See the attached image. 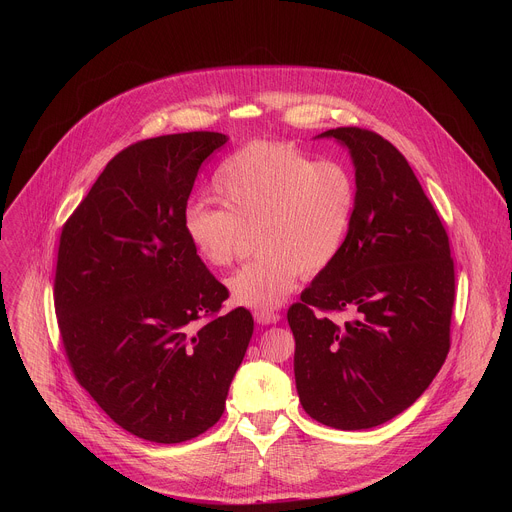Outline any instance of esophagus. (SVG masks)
<instances>
[{"instance_id":"34e87169","label":"esophagus","mask_w":512,"mask_h":512,"mask_svg":"<svg viewBox=\"0 0 512 512\" xmlns=\"http://www.w3.org/2000/svg\"><path fill=\"white\" fill-rule=\"evenodd\" d=\"M255 322L257 324H277L281 320V314L279 312H273V310H255Z\"/></svg>"}]
</instances>
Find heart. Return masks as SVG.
I'll list each match as a JSON object with an SVG mask.
<instances>
[{
  "label": "heart",
  "instance_id": "heart-1",
  "mask_svg": "<svg viewBox=\"0 0 512 512\" xmlns=\"http://www.w3.org/2000/svg\"><path fill=\"white\" fill-rule=\"evenodd\" d=\"M225 208L206 202L184 210V235L196 257L227 269L247 233L257 259L231 279L233 302L277 308L300 277L324 273L338 257L356 206V184L338 162H316L291 143L255 139L231 154L214 176Z\"/></svg>",
  "mask_w": 512,
  "mask_h": 512
}]
</instances>
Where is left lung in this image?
<instances>
[{"label": "left lung", "instance_id": "left-lung-1", "mask_svg": "<svg viewBox=\"0 0 512 512\" xmlns=\"http://www.w3.org/2000/svg\"><path fill=\"white\" fill-rule=\"evenodd\" d=\"M318 137L348 150L356 206L334 263L287 310L306 413L336 429L377 427L411 407L450 350L448 233L393 143L360 127ZM328 311H348L336 325Z\"/></svg>", "mask_w": 512, "mask_h": 512}]
</instances>
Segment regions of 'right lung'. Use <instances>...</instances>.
Listing matches in <instances>:
<instances>
[{"instance_id":"add662e5","label":"right lung","mask_w":512,"mask_h":512,"mask_svg":"<svg viewBox=\"0 0 512 512\" xmlns=\"http://www.w3.org/2000/svg\"><path fill=\"white\" fill-rule=\"evenodd\" d=\"M229 141L190 131L119 152L62 227L54 308L81 387L125 431L180 444L221 419L253 336L192 251L182 216L202 162Z\"/></svg>"}]
</instances>
